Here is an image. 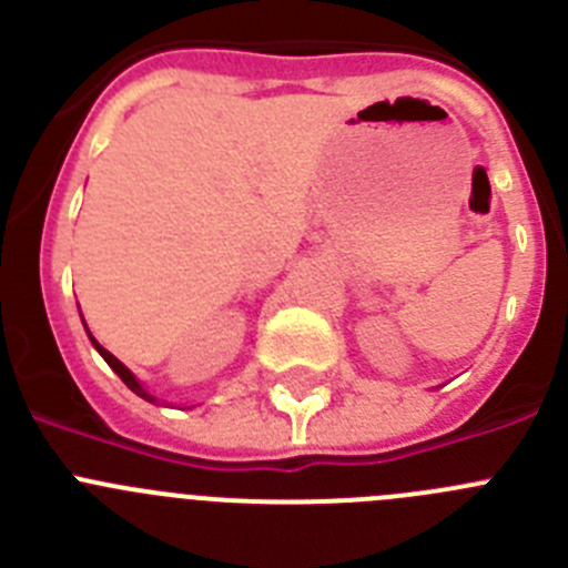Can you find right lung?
<instances>
[{
    "label": "right lung",
    "mask_w": 568,
    "mask_h": 568,
    "mask_svg": "<svg viewBox=\"0 0 568 568\" xmlns=\"http://www.w3.org/2000/svg\"><path fill=\"white\" fill-rule=\"evenodd\" d=\"M90 341H93V338H90ZM93 346H97V349H99V355H102V358H104V361H108V364H110V369H113V373H115V375H119V378H122V381H124V384H128V386H130V389H133V393H135V395H142V398L153 400V398H150V395H148V393H144V389H142V384H139V381H135V378H133V373H130V369H128V366H124V364H122V361H115V358H113V355H110V353H108V349H104V346H99V344H97V341H93Z\"/></svg>",
    "instance_id": "add662e5"
}]
</instances>
